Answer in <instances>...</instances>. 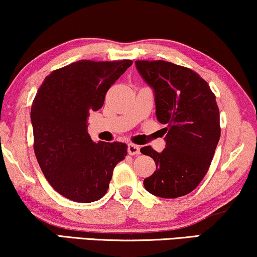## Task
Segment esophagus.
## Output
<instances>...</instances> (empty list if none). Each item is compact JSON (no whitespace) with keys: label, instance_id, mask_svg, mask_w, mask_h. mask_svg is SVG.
Segmentation results:
<instances>
[{"label":"esophagus","instance_id":"obj_1","mask_svg":"<svg viewBox=\"0 0 257 257\" xmlns=\"http://www.w3.org/2000/svg\"><path fill=\"white\" fill-rule=\"evenodd\" d=\"M127 152L128 154H131V156H138L140 153V147L138 145H135V144H128Z\"/></svg>","mask_w":257,"mask_h":257}]
</instances>
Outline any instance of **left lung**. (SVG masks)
I'll return each mask as SVG.
<instances>
[{
  "mask_svg": "<svg viewBox=\"0 0 257 257\" xmlns=\"http://www.w3.org/2000/svg\"><path fill=\"white\" fill-rule=\"evenodd\" d=\"M136 66L154 91L158 121L167 125L163 152L140 150L157 166L144 186L165 199L188 194L205 178L220 139L215 96L199 73L185 66L165 61H136Z\"/></svg>",
  "mask_w": 257,
  "mask_h": 257,
  "instance_id": "8db88e82",
  "label": "left lung"
}]
</instances>
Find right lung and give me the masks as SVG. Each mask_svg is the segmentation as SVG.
<instances>
[{
    "instance_id": "add662e5",
    "label": "right lung",
    "mask_w": 257,
    "mask_h": 257,
    "mask_svg": "<svg viewBox=\"0 0 257 257\" xmlns=\"http://www.w3.org/2000/svg\"><path fill=\"white\" fill-rule=\"evenodd\" d=\"M132 61H78L45 77L31 106L34 151L44 177L56 192L76 202L103 198L124 143H93L87 133L91 111L103 106L105 94Z\"/></svg>"
}]
</instances>
